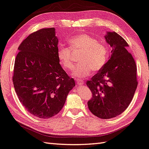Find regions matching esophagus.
I'll list each match as a JSON object with an SVG mask.
<instances>
[{
    "mask_svg": "<svg viewBox=\"0 0 149 149\" xmlns=\"http://www.w3.org/2000/svg\"><path fill=\"white\" fill-rule=\"evenodd\" d=\"M76 81H77V83L78 84V85H83V84L84 83V81L83 80L77 79Z\"/></svg>",
    "mask_w": 149,
    "mask_h": 149,
    "instance_id": "esophagus-1",
    "label": "esophagus"
}]
</instances>
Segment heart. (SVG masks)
<instances>
[{"instance_id":"1","label":"heart","mask_w":149,"mask_h":149,"mask_svg":"<svg viewBox=\"0 0 149 149\" xmlns=\"http://www.w3.org/2000/svg\"><path fill=\"white\" fill-rule=\"evenodd\" d=\"M70 47H59L57 50L58 58L64 69L71 70L74 67L72 52H79L80 64L74 70L75 77H83L91 74L92 70L98 72L105 65L109 58V49L104 42L86 34H79L69 40Z\"/></svg>"}]
</instances>
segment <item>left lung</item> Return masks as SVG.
<instances>
[{
  "instance_id": "1",
  "label": "left lung",
  "mask_w": 149,
  "mask_h": 149,
  "mask_svg": "<svg viewBox=\"0 0 149 149\" xmlns=\"http://www.w3.org/2000/svg\"><path fill=\"white\" fill-rule=\"evenodd\" d=\"M112 55L102 69L86 82L93 93L89 110L96 117L109 119L120 115L133 98L137 86V66L126 49L128 43L117 32L105 36Z\"/></svg>"
}]
</instances>
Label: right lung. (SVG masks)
<instances>
[{
    "instance_id": "1",
    "label": "right lung",
    "mask_w": 149,
    "mask_h": 149,
    "mask_svg": "<svg viewBox=\"0 0 149 149\" xmlns=\"http://www.w3.org/2000/svg\"><path fill=\"white\" fill-rule=\"evenodd\" d=\"M16 56L13 86L19 100L31 114L49 118L60 111L75 86L62 68L54 28L32 32L21 43Z\"/></svg>"
}]
</instances>
